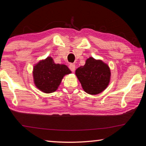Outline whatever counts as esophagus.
Segmentation results:
<instances>
[{
  "label": "esophagus",
  "instance_id": "34e87169",
  "mask_svg": "<svg viewBox=\"0 0 146 146\" xmlns=\"http://www.w3.org/2000/svg\"><path fill=\"white\" fill-rule=\"evenodd\" d=\"M69 68H70V69L71 71H73V72L75 71V64H70V66H69Z\"/></svg>",
  "mask_w": 146,
  "mask_h": 146
}]
</instances>
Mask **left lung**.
I'll return each instance as SVG.
<instances>
[{"mask_svg":"<svg viewBox=\"0 0 146 146\" xmlns=\"http://www.w3.org/2000/svg\"><path fill=\"white\" fill-rule=\"evenodd\" d=\"M75 75L85 92L90 95H97L108 86L111 71L108 64L102 60L90 57L86 60L84 66L76 69Z\"/></svg>","mask_w":146,"mask_h":146,"instance_id":"1","label":"left lung"}]
</instances>
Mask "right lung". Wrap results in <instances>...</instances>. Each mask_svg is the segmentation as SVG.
Returning a JSON list of instances; mask_svg holds the SVG:
<instances>
[{
	"label": "right lung",
	"instance_id": "1",
	"mask_svg": "<svg viewBox=\"0 0 146 146\" xmlns=\"http://www.w3.org/2000/svg\"><path fill=\"white\" fill-rule=\"evenodd\" d=\"M71 73L67 66L55 64L52 57L48 56L34 66L33 82L39 90L45 93L57 90L64 76Z\"/></svg>",
	"mask_w": 146,
	"mask_h": 146
}]
</instances>
